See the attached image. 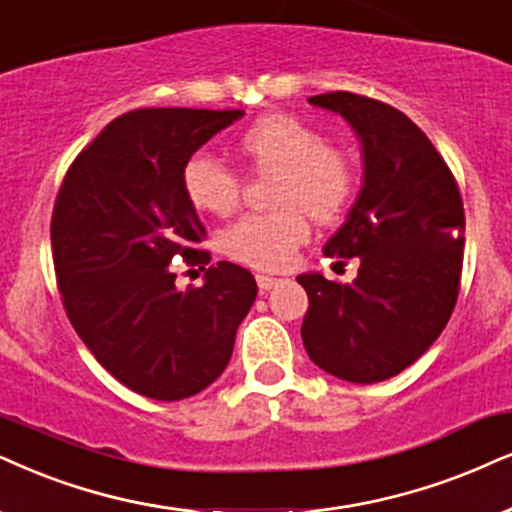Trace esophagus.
Masks as SVG:
<instances>
[{
	"mask_svg": "<svg viewBox=\"0 0 512 512\" xmlns=\"http://www.w3.org/2000/svg\"><path fill=\"white\" fill-rule=\"evenodd\" d=\"M278 283H281V278L269 276V274H257V286H260L262 293L264 290H271L274 286H278Z\"/></svg>",
	"mask_w": 512,
	"mask_h": 512,
	"instance_id": "obj_1",
	"label": "esophagus"
}]
</instances>
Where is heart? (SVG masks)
I'll list each match as a JSON object with an SVG mask.
<instances>
[{
  "label": "heart",
  "instance_id": "1",
  "mask_svg": "<svg viewBox=\"0 0 512 512\" xmlns=\"http://www.w3.org/2000/svg\"><path fill=\"white\" fill-rule=\"evenodd\" d=\"M257 174H276L274 205L264 215H245L222 231L224 255L252 269H283L309 238V219L331 222L347 208L357 172L347 151L328 144L326 134L286 113L264 115L238 141ZM184 191L200 212L224 217L243 198V179L234 167L198 153L184 165Z\"/></svg>",
  "mask_w": 512,
  "mask_h": 512
}]
</instances>
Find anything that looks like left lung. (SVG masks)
<instances>
[{"label": "left lung", "instance_id": "8db88e82", "mask_svg": "<svg viewBox=\"0 0 512 512\" xmlns=\"http://www.w3.org/2000/svg\"><path fill=\"white\" fill-rule=\"evenodd\" d=\"M361 141L364 189L326 243L328 257H359L352 283L302 274L309 309L302 342L335 378L371 385L409 368L451 319L463 271L465 212L458 184L416 122L352 92L312 96Z\"/></svg>", "mask_w": 512, "mask_h": 512}]
</instances>
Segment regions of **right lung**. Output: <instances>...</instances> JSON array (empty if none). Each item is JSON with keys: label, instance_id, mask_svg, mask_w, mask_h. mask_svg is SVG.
I'll list each match as a JSON object with an SVG mask.
<instances>
[{"label": "right lung", "instance_id": "obj_1", "mask_svg": "<svg viewBox=\"0 0 512 512\" xmlns=\"http://www.w3.org/2000/svg\"><path fill=\"white\" fill-rule=\"evenodd\" d=\"M243 111L141 108L115 118L68 167L51 215L58 293L75 333L132 392L193 397L222 375L257 295L255 276L210 264L184 165ZM206 271L173 286L169 262Z\"/></svg>", "mask_w": 512, "mask_h": 512}]
</instances>
